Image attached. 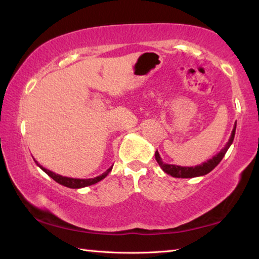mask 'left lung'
Segmentation results:
<instances>
[{"label":"left lung","mask_w":259,"mask_h":259,"mask_svg":"<svg viewBox=\"0 0 259 259\" xmlns=\"http://www.w3.org/2000/svg\"><path fill=\"white\" fill-rule=\"evenodd\" d=\"M235 129H236V123L233 126V130H232L231 137L229 139V142L226 143V145L222 148L221 152L217 153L216 155L212 156L211 159L207 160L203 163H201L199 165L195 166H181V165H176V164H168L164 163L162 161L161 156L159 154V152H155V160L159 165L161 166V169L163 170L165 174L170 175V176L176 177V178H193V177H200V176H204V175L209 174L211 170H213L216 166L218 165L219 162L223 160V157L226 154L227 150H229L230 146L233 143L234 136H235Z\"/></svg>","instance_id":"obj_1"}]
</instances>
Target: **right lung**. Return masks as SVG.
<instances>
[{
    "instance_id": "1",
    "label": "right lung",
    "mask_w": 259,
    "mask_h": 259,
    "mask_svg": "<svg viewBox=\"0 0 259 259\" xmlns=\"http://www.w3.org/2000/svg\"><path fill=\"white\" fill-rule=\"evenodd\" d=\"M35 161V160H34ZM35 163H36L40 168L45 171L48 176H50L54 181H56L58 184L63 186H66L69 188H82V187H87V186H90V185H94V184L98 183L100 181H103V179L107 176V175L111 172V170L113 168L112 166H109V168L105 171L104 174L99 175V176L95 177V178H88V179H83V178H71V177H65V176H61V175L56 174L54 171H51L49 169H46L45 166H42L41 164L37 163V161H35Z\"/></svg>"
}]
</instances>
